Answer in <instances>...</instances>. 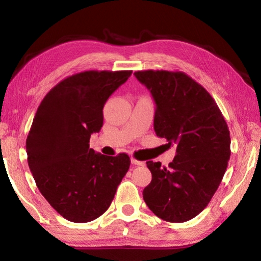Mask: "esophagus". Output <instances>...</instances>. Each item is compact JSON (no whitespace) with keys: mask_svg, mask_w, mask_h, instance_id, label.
Returning <instances> with one entry per match:
<instances>
[{"mask_svg":"<svg viewBox=\"0 0 261 261\" xmlns=\"http://www.w3.org/2000/svg\"><path fill=\"white\" fill-rule=\"evenodd\" d=\"M131 163H132V165H135V166H143L144 165V162L136 160L135 158H131Z\"/></svg>","mask_w":261,"mask_h":261,"instance_id":"esophagus-1","label":"esophagus"}]
</instances>
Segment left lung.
Returning a JSON list of instances; mask_svg holds the SVG:
<instances>
[{
    "label": "left lung",
    "instance_id": "left-lung-1",
    "mask_svg": "<svg viewBox=\"0 0 261 261\" xmlns=\"http://www.w3.org/2000/svg\"><path fill=\"white\" fill-rule=\"evenodd\" d=\"M136 78L152 93L154 130L176 155L168 167L147 161L152 180L143 191L154 214L168 222H185L208 205L230 159V134L215 100L182 71L144 70Z\"/></svg>",
    "mask_w": 261,
    "mask_h": 261
}]
</instances>
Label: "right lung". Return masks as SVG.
Masks as SVG:
<instances>
[{
    "instance_id": "obj_1",
    "label": "right lung",
    "mask_w": 261,
    "mask_h": 261,
    "mask_svg": "<svg viewBox=\"0 0 261 261\" xmlns=\"http://www.w3.org/2000/svg\"><path fill=\"white\" fill-rule=\"evenodd\" d=\"M131 73H74L53 87L35 113L26 139L29 167L39 191L71 222L102 215L129 170L127 154H96L88 143L103 124L106 101Z\"/></svg>"
}]
</instances>
